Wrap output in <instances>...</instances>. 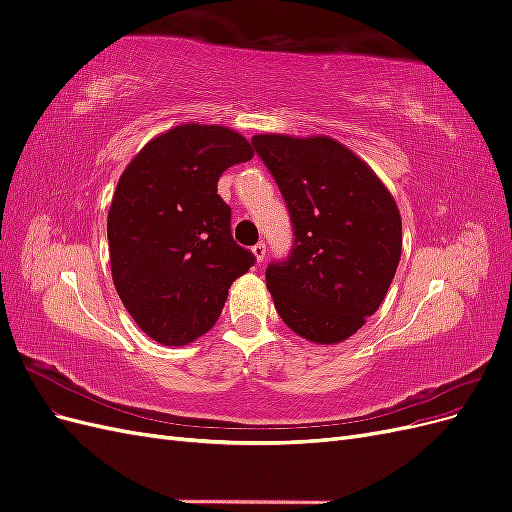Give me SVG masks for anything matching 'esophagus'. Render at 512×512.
<instances>
[{"mask_svg":"<svg viewBox=\"0 0 512 512\" xmlns=\"http://www.w3.org/2000/svg\"><path fill=\"white\" fill-rule=\"evenodd\" d=\"M252 254L256 256V262H262V260H265L267 258V245L265 243H256L254 247H252Z\"/></svg>","mask_w":512,"mask_h":512,"instance_id":"esophagus-1","label":"esophagus"}]
</instances>
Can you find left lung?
<instances>
[{
	"mask_svg": "<svg viewBox=\"0 0 512 512\" xmlns=\"http://www.w3.org/2000/svg\"><path fill=\"white\" fill-rule=\"evenodd\" d=\"M294 230L288 258L267 267L277 314L314 344L359 331L386 297L401 256L393 196L361 158L329 136L258 134Z\"/></svg>",
	"mask_w": 512,
	"mask_h": 512,
	"instance_id": "8db88e82",
	"label": "left lung"
}]
</instances>
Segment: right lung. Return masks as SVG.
I'll list each match as a JSON object with an SVG mask.
<instances>
[{
	"label": "right lung",
	"instance_id": "add662e5",
	"mask_svg": "<svg viewBox=\"0 0 512 512\" xmlns=\"http://www.w3.org/2000/svg\"><path fill=\"white\" fill-rule=\"evenodd\" d=\"M252 158V145L230 128L185 123L149 141L123 170L106 224L113 282L158 344L205 335L230 284L254 267L218 194L224 170Z\"/></svg>",
	"mask_w": 512,
	"mask_h": 512
}]
</instances>
